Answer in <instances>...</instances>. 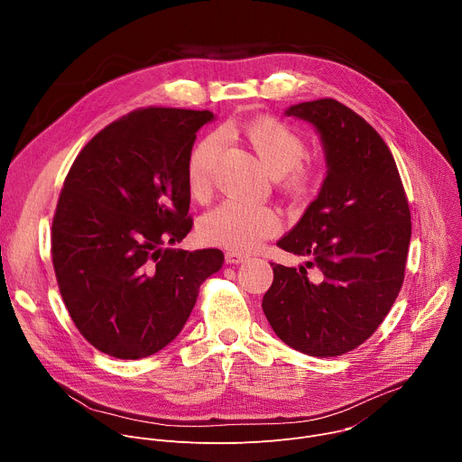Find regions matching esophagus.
Instances as JSON below:
<instances>
[{
	"mask_svg": "<svg viewBox=\"0 0 462 462\" xmlns=\"http://www.w3.org/2000/svg\"><path fill=\"white\" fill-rule=\"evenodd\" d=\"M246 259H248V255H245V254H241V252L230 250V252L225 254V261L230 263V265H237V263H243V261H246Z\"/></svg>",
	"mask_w": 462,
	"mask_h": 462,
	"instance_id": "obj_1",
	"label": "esophagus"
}]
</instances>
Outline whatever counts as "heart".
<instances>
[{
	"mask_svg": "<svg viewBox=\"0 0 462 462\" xmlns=\"http://www.w3.org/2000/svg\"><path fill=\"white\" fill-rule=\"evenodd\" d=\"M259 161L282 184V188L301 199L319 180V168L303 162L307 152L303 137L287 122L274 116H259L241 122L234 127ZM219 153V141L208 135L195 144L186 168L188 191L197 201H203L212 189V166ZM282 219L267 205H252L243 201H225L210 210L199 223L203 243L230 250H254L263 241L278 234Z\"/></svg>",
	"mask_w": 462,
	"mask_h": 462,
	"instance_id": "b5f03b06",
	"label": "heart"
}]
</instances>
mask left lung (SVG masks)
Returning a JSON list of instances; mask_svg holds the SVG:
<instances>
[{
	"mask_svg": "<svg viewBox=\"0 0 462 462\" xmlns=\"http://www.w3.org/2000/svg\"><path fill=\"white\" fill-rule=\"evenodd\" d=\"M287 116L319 134L327 177L316 199L278 246L309 255V269L271 263L274 282L263 296L274 333L310 356H340L364 344L397 300L411 237L408 197L394 159L347 106L319 98L291 106Z\"/></svg>",
	"mask_w": 462,
	"mask_h": 462,
	"instance_id": "1",
	"label": "left lung"
}]
</instances>
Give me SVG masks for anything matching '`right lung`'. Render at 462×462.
I'll use <instances>...</instances> for the list:
<instances>
[{
    "mask_svg": "<svg viewBox=\"0 0 462 462\" xmlns=\"http://www.w3.org/2000/svg\"><path fill=\"white\" fill-rule=\"evenodd\" d=\"M212 111L146 107L111 122L75 159L52 217L60 294L98 351L139 360L180 331L217 248H164L193 226L186 168Z\"/></svg>",
    "mask_w": 462,
    "mask_h": 462,
    "instance_id": "obj_1",
    "label": "right lung"
}]
</instances>
